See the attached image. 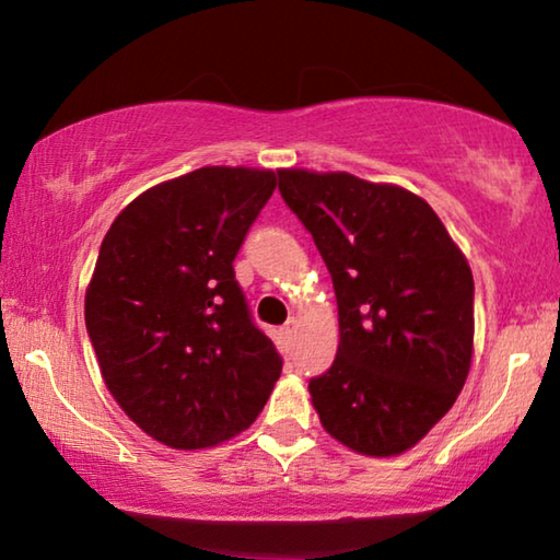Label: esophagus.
Segmentation results:
<instances>
[{
  "instance_id": "esophagus-1",
  "label": "esophagus",
  "mask_w": 560,
  "mask_h": 560,
  "mask_svg": "<svg viewBox=\"0 0 560 560\" xmlns=\"http://www.w3.org/2000/svg\"><path fill=\"white\" fill-rule=\"evenodd\" d=\"M281 334H283V338L289 340V343H293V340H296V334H299V320L296 318H289L287 324H283Z\"/></svg>"
}]
</instances>
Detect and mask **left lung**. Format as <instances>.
Wrapping results in <instances>:
<instances>
[{"label":"left lung","instance_id":"left-lung-1","mask_svg":"<svg viewBox=\"0 0 560 560\" xmlns=\"http://www.w3.org/2000/svg\"><path fill=\"white\" fill-rule=\"evenodd\" d=\"M279 192L314 236L338 301L336 360L308 381L320 424L371 457L410 450L467 381V259L432 207L402 187L279 170Z\"/></svg>","mask_w":560,"mask_h":560}]
</instances>
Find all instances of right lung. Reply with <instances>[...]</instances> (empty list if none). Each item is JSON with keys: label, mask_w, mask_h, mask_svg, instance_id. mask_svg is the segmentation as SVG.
<instances>
[{"label": "right lung", "mask_w": 560, "mask_h": 560, "mask_svg": "<svg viewBox=\"0 0 560 560\" xmlns=\"http://www.w3.org/2000/svg\"><path fill=\"white\" fill-rule=\"evenodd\" d=\"M273 187L271 170L200 167L136 197L103 236L91 346L122 412L167 447L234 438L279 381L281 355L234 279Z\"/></svg>", "instance_id": "1"}]
</instances>
